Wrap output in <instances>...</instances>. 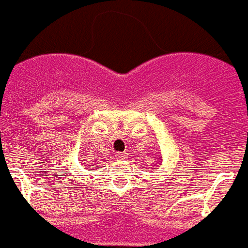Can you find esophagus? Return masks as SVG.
Instances as JSON below:
<instances>
[{
  "mask_svg": "<svg viewBox=\"0 0 248 248\" xmlns=\"http://www.w3.org/2000/svg\"><path fill=\"white\" fill-rule=\"evenodd\" d=\"M127 158V155L124 154V153H117L115 155H114V159L115 161H124Z\"/></svg>",
  "mask_w": 248,
  "mask_h": 248,
  "instance_id": "obj_1",
  "label": "esophagus"
}]
</instances>
